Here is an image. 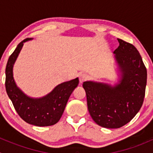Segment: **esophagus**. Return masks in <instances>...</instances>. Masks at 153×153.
Wrapping results in <instances>:
<instances>
[{
	"label": "esophagus",
	"instance_id": "obj_1",
	"mask_svg": "<svg viewBox=\"0 0 153 153\" xmlns=\"http://www.w3.org/2000/svg\"><path fill=\"white\" fill-rule=\"evenodd\" d=\"M87 78H88L87 75H86V74H81V75H80L79 76L80 83H83L84 81H85Z\"/></svg>",
	"mask_w": 153,
	"mask_h": 153
}]
</instances>
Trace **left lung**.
<instances>
[{
	"label": "left lung",
	"mask_w": 153,
	"mask_h": 153,
	"mask_svg": "<svg viewBox=\"0 0 153 153\" xmlns=\"http://www.w3.org/2000/svg\"><path fill=\"white\" fill-rule=\"evenodd\" d=\"M114 51L121 72L119 84H83L88 110L93 121L102 127L115 129L129 123L141 109L145 96L147 72L141 55L132 44L118 38Z\"/></svg>",
	"instance_id": "obj_1"
}]
</instances>
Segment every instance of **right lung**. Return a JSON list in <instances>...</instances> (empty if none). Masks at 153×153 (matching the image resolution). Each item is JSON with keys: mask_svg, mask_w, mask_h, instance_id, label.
I'll use <instances>...</instances> for the list:
<instances>
[{"mask_svg": "<svg viewBox=\"0 0 153 153\" xmlns=\"http://www.w3.org/2000/svg\"><path fill=\"white\" fill-rule=\"evenodd\" d=\"M29 40L31 39L21 41L9 58L6 67V90L15 110L24 121L38 126H52L62 116L68 99L79 80L77 78L62 83L43 98H31L26 95L15 84L12 68L24 43Z\"/></svg>", "mask_w": 153, "mask_h": 153, "instance_id": "1", "label": "right lung"}]
</instances>
